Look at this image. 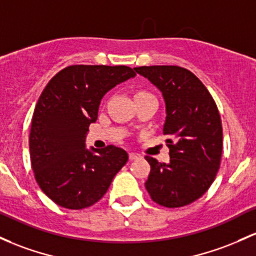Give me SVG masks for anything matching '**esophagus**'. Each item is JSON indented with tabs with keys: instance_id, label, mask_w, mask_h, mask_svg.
I'll return each mask as SVG.
<instances>
[{
	"instance_id": "obj_1",
	"label": "esophagus",
	"mask_w": 256,
	"mask_h": 256,
	"mask_svg": "<svg viewBox=\"0 0 256 256\" xmlns=\"http://www.w3.org/2000/svg\"><path fill=\"white\" fill-rule=\"evenodd\" d=\"M128 158H130V160H137V159L141 158V156L137 153H130L128 154Z\"/></svg>"
}]
</instances>
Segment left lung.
<instances>
[{"mask_svg":"<svg viewBox=\"0 0 256 256\" xmlns=\"http://www.w3.org/2000/svg\"><path fill=\"white\" fill-rule=\"evenodd\" d=\"M162 94L166 108L162 134L170 162L146 156L150 172L144 186L159 206L180 208L209 190L220 168L222 125L218 106L200 80L178 66L134 68Z\"/></svg>","mask_w":256,"mask_h":256,"instance_id":"left-lung-1","label":"left lung"}]
</instances>
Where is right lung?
Masks as SVG:
<instances>
[{
	"mask_svg": "<svg viewBox=\"0 0 256 256\" xmlns=\"http://www.w3.org/2000/svg\"><path fill=\"white\" fill-rule=\"evenodd\" d=\"M134 76L126 66H70L42 91L32 115L30 159L42 192L58 206H94L128 162L122 148L87 150L85 142L103 96Z\"/></svg>",
	"mask_w": 256,
	"mask_h": 256,
	"instance_id": "1",
	"label": "right lung"
}]
</instances>
